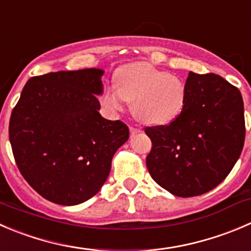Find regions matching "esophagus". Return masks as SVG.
Instances as JSON below:
<instances>
[{"label":"esophagus","mask_w":251,"mask_h":251,"mask_svg":"<svg viewBox=\"0 0 251 251\" xmlns=\"http://www.w3.org/2000/svg\"><path fill=\"white\" fill-rule=\"evenodd\" d=\"M138 132H141V130L138 127H132V126H131L130 127V133L131 135H136V133H138Z\"/></svg>","instance_id":"esophagus-1"}]
</instances>
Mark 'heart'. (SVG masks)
<instances>
[{
	"mask_svg": "<svg viewBox=\"0 0 251 251\" xmlns=\"http://www.w3.org/2000/svg\"><path fill=\"white\" fill-rule=\"evenodd\" d=\"M115 87H106L100 97L111 113L131 103L135 118L148 125H168L181 114L186 103V84L179 77L148 62L124 65L114 75Z\"/></svg>",
	"mask_w": 251,
	"mask_h": 251,
	"instance_id": "1",
	"label": "heart"
}]
</instances>
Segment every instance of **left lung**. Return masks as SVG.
Segmentation results:
<instances>
[{"label":"left lung","mask_w":251,"mask_h":251,"mask_svg":"<svg viewBox=\"0 0 251 251\" xmlns=\"http://www.w3.org/2000/svg\"><path fill=\"white\" fill-rule=\"evenodd\" d=\"M181 114L167 126L147 127L146 158L155 182L179 198L202 195L226 179L242 153L244 103L239 89L217 75L189 72Z\"/></svg>","instance_id":"1"}]
</instances>
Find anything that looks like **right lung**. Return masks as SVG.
Listing matches in <instances>:
<instances>
[{
    "mask_svg": "<svg viewBox=\"0 0 251 251\" xmlns=\"http://www.w3.org/2000/svg\"><path fill=\"white\" fill-rule=\"evenodd\" d=\"M104 70L58 71L33 77L9 120L18 169L51 202L74 206L93 198L111 159L128 140V127L99 114Z\"/></svg>",
    "mask_w": 251,
    "mask_h": 251,
    "instance_id": "right-lung-1",
    "label": "right lung"
}]
</instances>
